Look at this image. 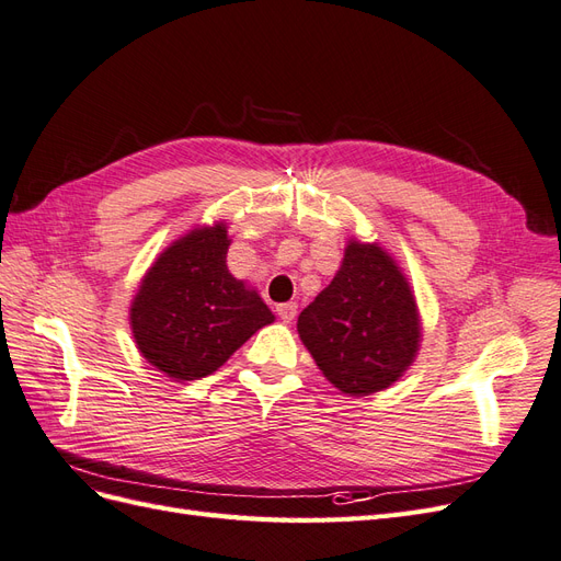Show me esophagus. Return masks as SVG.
<instances>
[{"label":"esophagus","mask_w":561,"mask_h":561,"mask_svg":"<svg viewBox=\"0 0 561 561\" xmlns=\"http://www.w3.org/2000/svg\"><path fill=\"white\" fill-rule=\"evenodd\" d=\"M276 313L280 316V320H283V322H293V320H295V316H297V304H293V301L278 304V307H276Z\"/></svg>","instance_id":"1"}]
</instances>
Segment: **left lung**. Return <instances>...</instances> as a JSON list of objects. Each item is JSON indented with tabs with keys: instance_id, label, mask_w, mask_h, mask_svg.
I'll use <instances>...</instances> for the list:
<instances>
[{
	"instance_id": "1",
	"label": "left lung",
	"mask_w": 561,
	"mask_h": 561,
	"mask_svg": "<svg viewBox=\"0 0 561 561\" xmlns=\"http://www.w3.org/2000/svg\"><path fill=\"white\" fill-rule=\"evenodd\" d=\"M297 332L344 396L393 386L416 360L421 316L410 280L379 243L348 239L332 283L299 313Z\"/></svg>"
}]
</instances>
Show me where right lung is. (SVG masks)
Returning <instances> with one entry per match:
<instances>
[{
    "label": "right lung",
    "mask_w": 561,
    "mask_h": 561,
    "mask_svg": "<svg viewBox=\"0 0 561 561\" xmlns=\"http://www.w3.org/2000/svg\"><path fill=\"white\" fill-rule=\"evenodd\" d=\"M229 245L227 222L194 227L159 254L130 301L138 351L175 381L213 375L276 320L254 287L229 274Z\"/></svg>",
    "instance_id": "obj_1"
}]
</instances>
